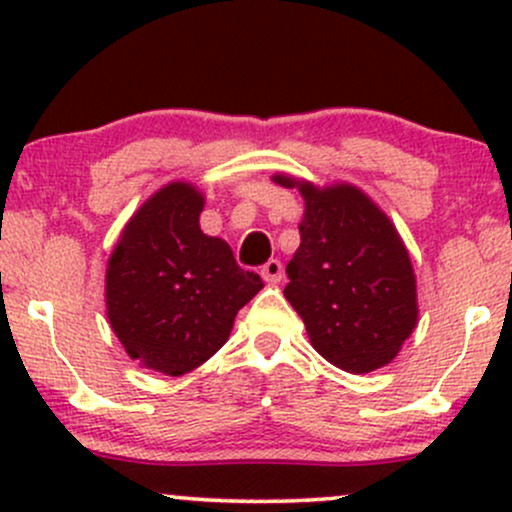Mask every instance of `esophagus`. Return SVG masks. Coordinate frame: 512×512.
<instances>
[{
	"label": "esophagus",
	"instance_id": "esophagus-1",
	"mask_svg": "<svg viewBox=\"0 0 512 512\" xmlns=\"http://www.w3.org/2000/svg\"><path fill=\"white\" fill-rule=\"evenodd\" d=\"M260 274H262V279L267 281L269 286H276L281 281V276H284V264H281L279 260H269L262 267Z\"/></svg>",
	"mask_w": 512,
	"mask_h": 512
}]
</instances>
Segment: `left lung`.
Masks as SVG:
<instances>
[{
	"mask_svg": "<svg viewBox=\"0 0 512 512\" xmlns=\"http://www.w3.org/2000/svg\"><path fill=\"white\" fill-rule=\"evenodd\" d=\"M274 182L298 187L305 199L284 296L310 344L346 373L387 366L419 320L414 267L395 223L346 182L315 187L289 175Z\"/></svg>",
	"mask_w": 512,
	"mask_h": 512,
	"instance_id": "8db88e82",
	"label": "left lung"
}]
</instances>
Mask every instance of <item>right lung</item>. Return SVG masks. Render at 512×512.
Segmentation results:
<instances>
[{
    "label": "right lung",
    "mask_w": 512,
    "mask_h": 512,
    "mask_svg": "<svg viewBox=\"0 0 512 512\" xmlns=\"http://www.w3.org/2000/svg\"><path fill=\"white\" fill-rule=\"evenodd\" d=\"M204 197L170 182L127 221L105 272L113 332L139 366L178 378L226 344L238 310L262 289L226 240L199 228Z\"/></svg>",
    "instance_id": "obj_1"
}]
</instances>
